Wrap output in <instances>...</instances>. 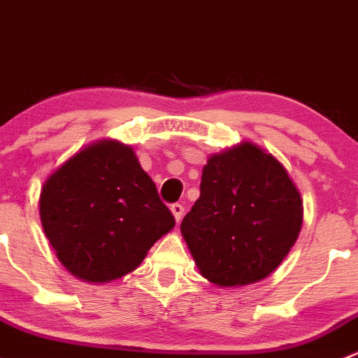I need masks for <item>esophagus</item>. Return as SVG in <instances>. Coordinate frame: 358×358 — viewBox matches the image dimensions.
<instances>
[{
    "mask_svg": "<svg viewBox=\"0 0 358 358\" xmlns=\"http://www.w3.org/2000/svg\"><path fill=\"white\" fill-rule=\"evenodd\" d=\"M169 209H171V213H173V216H175L176 222H180L183 216V211H185V208H183L182 204H178V202H175V204L169 206Z\"/></svg>",
    "mask_w": 358,
    "mask_h": 358,
    "instance_id": "1",
    "label": "esophagus"
}]
</instances>
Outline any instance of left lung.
Segmentation results:
<instances>
[{"mask_svg": "<svg viewBox=\"0 0 358 358\" xmlns=\"http://www.w3.org/2000/svg\"><path fill=\"white\" fill-rule=\"evenodd\" d=\"M301 223V196L284 166L243 142L208 159L201 196L180 230L201 275L236 287L268 277L294 246Z\"/></svg>", "mask_w": 358, "mask_h": 358, "instance_id": "obj_1", "label": "left lung"}]
</instances>
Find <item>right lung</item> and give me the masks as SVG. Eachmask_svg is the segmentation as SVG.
<instances>
[{
    "instance_id": "1",
    "label": "right lung",
    "mask_w": 358,
    "mask_h": 358,
    "mask_svg": "<svg viewBox=\"0 0 358 358\" xmlns=\"http://www.w3.org/2000/svg\"><path fill=\"white\" fill-rule=\"evenodd\" d=\"M39 216L60 263L95 284L133 272L175 227L131 147L115 140L92 143L52 173Z\"/></svg>"
}]
</instances>
